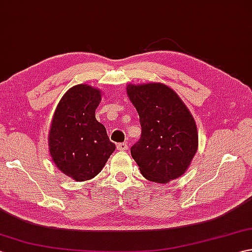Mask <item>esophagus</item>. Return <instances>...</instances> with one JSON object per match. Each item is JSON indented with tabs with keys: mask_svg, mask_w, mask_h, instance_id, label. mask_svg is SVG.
Segmentation results:
<instances>
[{
	"mask_svg": "<svg viewBox=\"0 0 252 252\" xmlns=\"http://www.w3.org/2000/svg\"><path fill=\"white\" fill-rule=\"evenodd\" d=\"M117 149H118V151H120V152L126 151V149H127L126 143H120V144H118V145H117Z\"/></svg>",
	"mask_w": 252,
	"mask_h": 252,
	"instance_id": "obj_1",
	"label": "esophagus"
}]
</instances>
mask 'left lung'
<instances>
[{
  "label": "left lung",
  "instance_id": "obj_1",
  "mask_svg": "<svg viewBox=\"0 0 252 252\" xmlns=\"http://www.w3.org/2000/svg\"><path fill=\"white\" fill-rule=\"evenodd\" d=\"M127 97L140 116L142 135L131 147L144 178L165 184L183 175L198 149V131L189 109L168 85L127 84Z\"/></svg>",
  "mask_w": 252,
  "mask_h": 252
}]
</instances>
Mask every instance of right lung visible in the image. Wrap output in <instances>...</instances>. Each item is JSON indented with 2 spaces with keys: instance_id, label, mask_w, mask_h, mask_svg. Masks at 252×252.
I'll list each match as a JSON object with an SVG mask.
<instances>
[{
  "instance_id": "obj_1",
  "label": "right lung",
  "mask_w": 252,
  "mask_h": 252,
  "mask_svg": "<svg viewBox=\"0 0 252 252\" xmlns=\"http://www.w3.org/2000/svg\"><path fill=\"white\" fill-rule=\"evenodd\" d=\"M103 92L89 84L69 89L58 103L49 131V152L63 174L77 182L93 179L105 167L116 145L95 110Z\"/></svg>"
}]
</instances>
